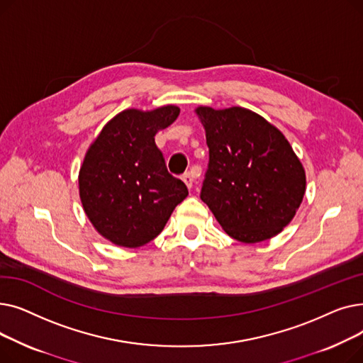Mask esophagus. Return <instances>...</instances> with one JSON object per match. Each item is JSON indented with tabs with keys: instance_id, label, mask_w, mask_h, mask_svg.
Here are the masks:
<instances>
[{
	"instance_id": "esophagus-1",
	"label": "esophagus",
	"mask_w": 363,
	"mask_h": 363,
	"mask_svg": "<svg viewBox=\"0 0 363 363\" xmlns=\"http://www.w3.org/2000/svg\"><path fill=\"white\" fill-rule=\"evenodd\" d=\"M196 178H197V177H196L194 172H188V174H185V175L182 177V181L185 182V185H186L188 188H193Z\"/></svg>"
}]
</instances>
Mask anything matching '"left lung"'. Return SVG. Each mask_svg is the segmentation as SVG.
<instances>
[{"mask_svg":"<svg viewBox=\"0 0 363 363\" xmlns=\"http://www.w3.org/2000/svg\"><path fill=\"white\" fill-rule=\"evenodd\" d=\"M194 111L208 147L201 200L237 241L278 235L306 193V172L289 140L249 108L199 106Z\"/></svg>","mask_w":363,"mask_h":363,"instance_id":"1","label":"left lung"}]
</instances>
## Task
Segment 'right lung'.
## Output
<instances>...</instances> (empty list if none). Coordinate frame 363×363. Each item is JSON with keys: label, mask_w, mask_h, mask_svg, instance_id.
I'll return each instance as SVG.
<instances>
[{"label": "right lung", "mask_w": 363, "mask_h": 363, "mask_svg": "<svg viewBox=\"0 0 363 363\" xmlns=\"http://www.w3.org/2000/svg\"><path fill=\"white\" fill-rule=\"evenodd\" d=\"M179 107L126 108L110 119L88 147L79 169L84 212L101 237L137 249L155 240L188 196L172 175L156 133L174 123Z\"/></svg>", "instance_id": "obj_1"}]
</instances>
